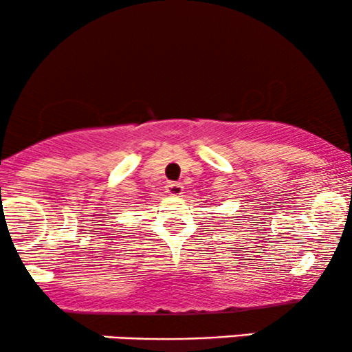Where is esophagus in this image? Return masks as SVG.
Listing matches in <instances>:
<instances>
[{"label": "esophagus", "instance_id": "obj_1", "mask_svg": "<svg viewBox=\"0 0 352 352\" xmlns=\"http://www.w3.org/2000/svg\"><path fill=\"white\" fill-rule=\"evenodd\" d=\"M165 190L170 197H182V193H184V187H182L180 182H168L165 185Z\"/></svg>", "mask_w": 352, "mask_h": 352}]
</instances>
